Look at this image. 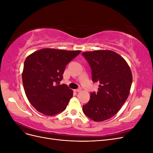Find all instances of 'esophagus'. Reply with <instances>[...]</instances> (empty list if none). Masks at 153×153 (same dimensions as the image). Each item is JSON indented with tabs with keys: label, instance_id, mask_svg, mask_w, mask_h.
Here are the masks:
<instances>
[{
	"label": "esophagus",
	"instance_id": "esophagus-1",
	"mask_svg": "<svg viewBox=\"0 0 153 153\" xmlns=\"http://www.w3.org/2000/svg\"><path fill=\"white\" fill-rule=\"evenodd\" d=\"M82 91V88H78V89H75V91L76 92H80Z\"/></svg>",
	"mask_w": 153,
	"mask_h": 153
}]
</instances>
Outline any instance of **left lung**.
<instances>
[{
    "label": "left lung",
    "instance_id": "left-lung-1",
    "mask_svg": "<svg viewBox=\"0 0 153 153\" xmlns=\"http://www.w3.org/2000/svg\"><path fill=\"white\" fill-rule=\"evenodd\" d=\"M82 55L89 62L92 80L99 85L97 93L83 106L84 114L94 121L112 117L126 101L132 84V73L126 61L111 50H95Z\"/></svg>",
    "mask_w": 153,
    "mask_h": 153
}]
</instances>
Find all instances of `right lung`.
<instances>
[{
  "instance_id": "1",
  "label": "right lung",
  "mask_w": 153,
  "mask_h": 153,
  "mask_svg": "<svg viewBox=\"0 0 153 153\" xmlns=\"http://www.w3.org/2000/svg\"><path fill=\"white\" fill-rule=\"evenodd\" d=\"M81 52L43 48L25 59L22 82L30 104L46 115H54L66 109L73 91L66 84L59 85L67 64Z\"/></svg>"
}]
</instances>
